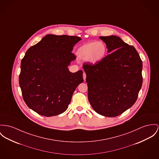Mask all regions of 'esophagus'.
Returning a JSON list of instances; mask_svg holds the SVG:
<instances>
[{
	"label": "esophagus",
	"mask_w": 159,
	"mask_h": 159,
	"mask_svg": "<svg viewBox=\"0 0 159 159\" xmlns=\"http://www.w3.org/2000/svg\"><path fill=\"white\" fill-rule=\"evenodd\" d=\"M86 77V75L85 73V72H84V73H83V78H84V80H85Z\"/></svg>",
	"instance_id": "34e87169"
}]
</instances>
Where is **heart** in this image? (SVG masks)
Masks as SVG:
<instances>
[{
    "instance_id": "1",
    "label": "heart",
    "mask_w": 159,
    "mask_h": 159,
    "mask_svg": "<svg viewBox=\"0 0 159 159\" xmlns=\"http://www.w3.org/2000/svg\"><path fill=\"white\" fill-rule=\"evenodd\" d=\"M107 47L102 42H93L85 43L77 51L79 59L96 63L102 61L107 54Z\"/></svg>"
}]
</instances>
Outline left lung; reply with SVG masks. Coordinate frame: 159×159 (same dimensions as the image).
Wrapping results in <instances>:
<instances>
[{"mask_svg": "<svg viewBox=\"0 0 159 159\" xmlns=\"http://www.w3.org/2000/svg\"><path fill=\"white\" fill-rule=\"evenodd\" d=\"M110 52L98 63L83 65L88 98L94 111L116 117L131 108L142 85V61L134 47L116 36L99 37Z\"/></svg>", "mask_w": 159, "mask_h": 159, "instance_id": "left-lung-1", "label": "left lung"}]
</instances>
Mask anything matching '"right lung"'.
Masks as SVG:
<instances>
[{"label": "right lung", "instance_id": "add662e5", "mask_svg": "<svg viewBox=\"0 0 159 159\" xmlns=\"http://www.w3.org/2000/svg\"><path fill=\"white\" fill-rule=\"evenodd\" d=\"M77 36L48 34L31 47L21 61L19 85L25 102L46 117L65 112L74 91L84 82L83 71L72 73L68 66L75 60L72 51Z\"/></svg>", "mask_w": 159, "mask_h": 159}]
</instances>
